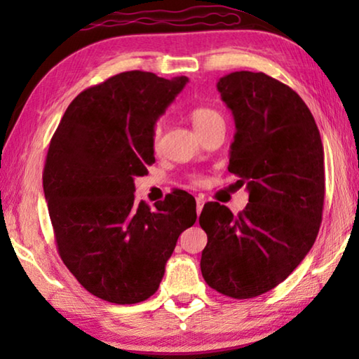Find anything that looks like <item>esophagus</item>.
I'll use <instances>...</instances> for the list:
<instances>
[{"instance_id":"1","label":"esophagus","mask_w":359,"mask_h":359,"mask_svg":"<svg viewBox=\"0 0 359 359\" xmlns=\"http://www.w3.org/2000/svg\"><path fill=\"white\" fill-rule=\"evenodd\" d=\"M204 203H205V199L203 196H198L196 198V212H198V215L201 214V210L204 208Z\"/></svg>"}]
</instances>
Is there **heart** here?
<instances>
[{
    "label": "heart",
    "mask_w": 359,
    "mask_h": 359,
    "mask_svg": "<svg viewBox=\"0 0 359 359\" xmlns=\"http://www.w3.org/2000/svg\"><path fill=\"white\" fill-rule=\"evenodd\" d=\"M190 118H191L196 131H201L203 128H205V126H209L210 123H214V121H217V120H223L222 115L218 114L215 109L204 107V106L193 107L190 111ZM160 141H161V125H156L154 128V137H151V145H154V150H158V147H160Z\"/></svg>",
    "instance_id": "obj_1"
}]
</instances>
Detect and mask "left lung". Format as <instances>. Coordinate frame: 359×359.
Instances as JSON below:
<instances>
[{"label": "left lung", "mask_w": 359, "mask_h": 359, "mask_svg": "<svg viewBox=\"0 0 359 359\" xmlns=\"http://www.w3.org/2000/svg\"><path fill=\"white\" fill-rule=\"evenodd\" d=\"M236 123L228 171L247 185L234 215L208 203L201 272L224 296L248 299L282 283L317 239L325 203V151L306 102L264 72L236 71L217 82Z\"/></svg>", "instance_id": "1"}]
</instances>
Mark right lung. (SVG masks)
Returning <instances> with one entry per match:
<instances>
[{
	"instance_id": "obj_1",
	"label": "right lung",
	"mask_w": 359,
	"mask_h": 359,
	"mask_svg": "<svg viewBox=\"0 0 359 359\" xmlns=\"http://www.w3.org/2000/svg\"><path fill=\"white\" fill-rule=\"evenodd\" d=\"M188 77L126 71L79 93L48 145L42 185L63 263L93 296L149 299L196 201L175 190L151 210L135 201V177L155 163L154 128Z\"/></svg>"
}]
</instances>
